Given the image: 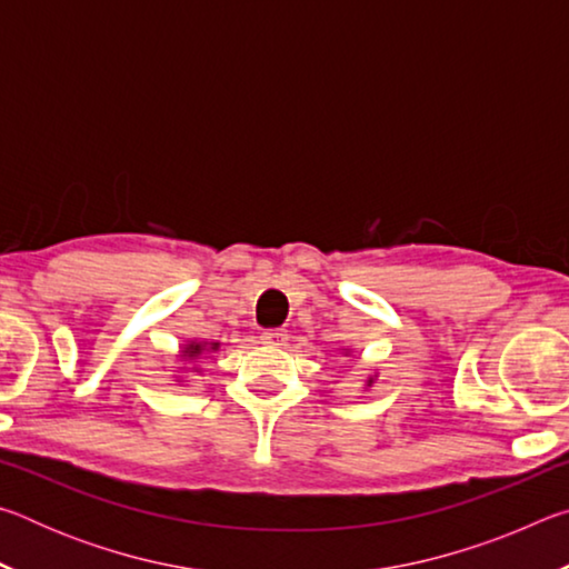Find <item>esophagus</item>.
<instances>
[{
  "instance_id": "1",
  "label": "esophagus",
  "mask_w": 569,
  "mask_h": 569,
  "mask_svg": "<svg viewBox=\"0 0 569 569\" xmlns=\"http://www.w3.org/2000/svg\"><path fill=\"white\" fill-rule=\"evenodd\" d=\"M261 341H263L266 346H276V349H283L286 341H288V331H283V329L263 331V333H261Z\"/></svg>"
}]
</instances>
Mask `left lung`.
I'll list each match as a JSON object with an SVG mask.
<instances>
[{"mask_svg": "<svg viewBox=\"0 0 569 569\" xmlns=\"http://www.w3.org/2000/svg\"><path fill=\"white\" fill-rule=\"evenodd\" d=\"M341 353H343V356H351L353 351H351V349H341ZM373 381H377V377H366V381H363V387H366V389H369V387H373Z\"/></svg>", "mask_w": 569, "mask_h": 569, "instance_id": "obj_1", "label": "left lung"}]
</instances>
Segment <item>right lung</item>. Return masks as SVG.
<instances>
[{
    "mask_svg": "<svg viewBox=\"0 0 569 569\" xmlns=\"http://www.w3.org/2000/svg\"><path fill=\"white\" fill-rule=\"evenodd\" d=\"M220 349L218 341H198V339H190L180 346V351L176 353V359L186 366H178V381H182L188 377V373H200L198 369V359H203V353H213Z\"/></svg>",
    "mask_w": 569,
    "mask_h": 569,
    "instance_id": "obj_1",
    "label": "right lung"
}]
</instances>
